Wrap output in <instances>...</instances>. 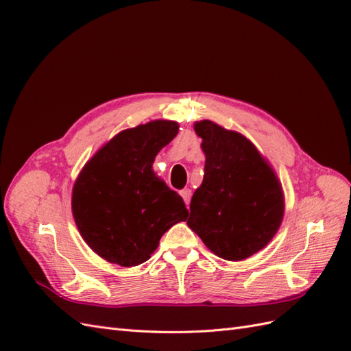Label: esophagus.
Here are the masks:
<instances>
[{"label": "esophagus", "mask_w": 351, "mask_h": 351, "mask_svg": "<svg viewBox=\"0 0 351 351\" xmlns=\"http://www.w3.org/2000/svg\"><path fill=\"white\" fill-rule=\"evenodd\" d=\"M180 195H182V197L184 199L186 205H189L190 204V199H192V190H190V189H183L182 192H180Z\"/></svg>", "instance_id": "34e87169"}]
</instances>
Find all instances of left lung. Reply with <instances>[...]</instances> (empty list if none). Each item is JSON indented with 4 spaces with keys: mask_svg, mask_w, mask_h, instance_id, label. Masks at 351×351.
<instances>
[{
    "mask_svg": "<svg viewBox=\"0 0 351 351\" xmlns=\"http://www.w3.org/2000/svg\"><path fill=\"white\" fill-rule=\"evenodd\" d=\"M195 130L206 161L187 226L219 258L243 261L267 246L281 224L278 178L244 136L209 120Z\"/></svg>",
    "mask_w": 351,
    "mask_h": 351,
    "instance_id": "1",
    "label": "left lung"
}]
</instances>
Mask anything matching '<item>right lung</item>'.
I'll return each mask as SVG.
<instances>
[{"label": "right lung", "instance_id": "obj_1", "mask_svg": "<svg viewBox=\"0 0 351 351\" xmlns=\"http://www.w3.org/2000/svg\"><path fill=\"white\" fill-rule=\"evenodd\" d=\"M177 133L178 124L165 120L124 130L82 169L73 187V217L84 241L105 261L141 265L165 231L186 221L182 196L152 171L156 154Z\"/></svg>", "mask_w": 351, "mask_h": 351}]
</instances>
